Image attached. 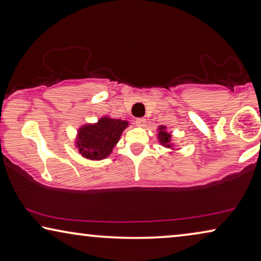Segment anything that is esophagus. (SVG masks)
<instances>
[{
    "instance_id": "34e87169",
    "label": "esophagus",
    "mask_w": 261,
    "mask_h": 261,
    "mask_svg": "<svg viewBox=\"0 0 261 261\" xmlns=\"http://www.w3.org/2000/svg\"><path fill=\"white\" fill-rule=\"evenodd\" d=\"M135 124H136V125H137V126H139V127H145V125H146V119H144V118H138V119H136Z\"/></svg>"
}]
</instances>
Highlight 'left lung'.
I'll return each instance as SVG.
<instances>
[{
    "label": "left lung",
    "mask_w": 261,
    "mask_h": 261,
    "mask_svg": "<svg viewBox=\"0 0 261 261\" xmlns=\"http://www.w3.org/2000/svg\"><path fill=\"white\" fill-rule=\"evenodd\" d=\"M157 138H159L160 143L163 146L174 150V144H172V141H171V134L167 131V126L164 125L159 126V135H157Z\"/></svg>",
    "instance_id": "obj_1"
}]
</instances>
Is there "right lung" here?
Returning a JSON list of instances; mask_svg holds the SVG:
<instances>
[{
	"instance_id": "1",
	"label": "right lung",
	"mask_w": 261,
	"mask_h": 261,
	"mask_svg": "<svg viewBox=\"0 0 261 261\" xmlns=\"http://www.w3.org/2000/svg\"><path fill=\"white\" fill-rule=\"evenodd\" d=\"M129 126L127 120L106 116L97 123L80 126L75 137V148L87 160L100 161L110 156L123 131Z\"/></svg>"
}]
</instances>
